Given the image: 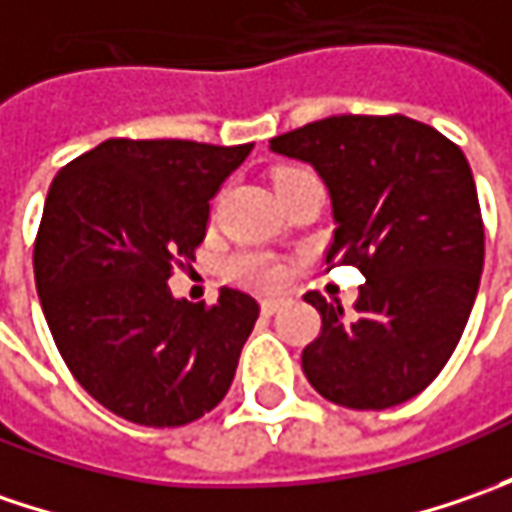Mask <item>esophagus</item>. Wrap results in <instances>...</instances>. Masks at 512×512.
Instances as JSON below:
<instances>
[{
  "mask_svg": "<svg viewBox=\"0 0 512 512\" xmlns=\"http://www.w3.org/2000/svg\"><path fill=\"white\" fill-rule=\"evenodd\" d=\"M279 307H282V299H262V313L265 316H273Z\"/></svg>",
  "mask_w": 512,
  "mask_h": 512,
  "instance_id": "1",
  "label": "esophagus"
}]
</instances>
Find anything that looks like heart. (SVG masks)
Listing matches in <instances>:
<instances>
[{
    "label": "heart",
    "instance_id": "heart-1",
    "mask_svg": "<svg viewBox=\"0 0 512 512\" xmlns=\"http://www.w3.org/2000/svg\"><path fill=\"white\" fill-rule=\"evenodd\" d=\"M302 176H310L307 170L302 168H279L273 173V187H285ZM230 273L242 282V285L259 287V290H276L287 282V270L279 262L267 259V256H259V253H245L239 256L233 265H230Z\"/></svg>",
    "mask_w": 512,
    "mask_h": 512
}]
</instances>
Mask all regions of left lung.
<instances>
[{
  "instance_id": "left-lung-1",
  "label": "left lung",
  "mask_w": 512,
  "mask_h": 512,
  "mask_svg": "<svg viewBox=\"0 0 512 512\" xmlns=\"http://www.w3.org/2000/svg\"><path fill=\"white\" fill-rule=\"evenodd\" d=\"M322 176L333 205L327 265L362 270L356 313L305 293L322 333L302 350L327 402L384 410L419 396L462 339L479 293L484 225L459 145L396 116H327L270 139Z\"/></svg>"
}]
</instances>
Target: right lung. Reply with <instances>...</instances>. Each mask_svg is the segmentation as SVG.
<instances>
[{
	"instance_id": "add662e5",
	"label": "right lung",
	"mask_w": 512,
	"mask_h": 512,
	"mask_svg": "<svg viewBox=\"0 0 512 512\" xmlns=\"http://www.w3.org/2000/svg\"><path fill=\"white\" fill-rule=\"evenodd\" d=\"M253 145L108 139L56 173L33 245L53 342L110 413L182 427L225 399L259 319L242 290L216 305L173 299V265L196 259L210 199Z\"/></svg>"
}]
</instances>
